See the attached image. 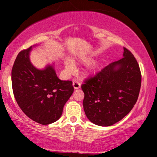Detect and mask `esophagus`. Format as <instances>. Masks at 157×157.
<instances>
[{"mask_svg": "<svg viewBox=\"0 0 157 157\" xmlns=\"http://www.w3.org/2000/svg\"><path fill=\"white\" fill-rule=\"evenodd\" d=\"M80 82H79L78 81H74L73 82V86H74V89H78L80 88Z\"/></svg>", "mask_w": 157, "mask_h": 157, "instance_id": "34e87169", "label": "esophagus"}]
</instances>
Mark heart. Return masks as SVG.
Returning <instances> with one entry per match:
<instances>
[{"instance_id":"obj_1","label":"heart","mask_w":157,"mask_h":157,"mask_svg":"<svg viewBox=\"0 0 157 157\" xmlns=\"http://www.w3.org/2000/svg\"><path fill=\"white\" fill-rule=\"evenodd\" d=\"M85 60L87 61L88 62V61L90 60V59L86 58L85 59ZM65 66H66V69H67V71H71L74 69V63L69 60H65ZM97 68V64L96 63H92L89 64V66H88L87 68H86V71H85V75H89V74L94 72V71H96Z\"/></svg>"}]
</instances>
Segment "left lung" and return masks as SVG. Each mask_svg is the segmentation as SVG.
<instances>
[{
    "label": "left lung",
    "instance_id": "1",
    "mask_svg": "<svg viewBox=\"0 0 157 157\" xmlns=\"http://www.w3.org/2000/svg\"><path fill=\"white\" fill-rule=\"evenodd\" d=\"M141 79L137 61L124 48L122 59L108 65L81 86L87 118L100 126L112 125L121 120L137 101Z\"/></svg>",
    "mask_w": 157,
    "mask_h": 157
}]
</instances>
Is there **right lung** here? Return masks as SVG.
<instances>
[{
	"label": "right lung",
	"instance_id": "add662e5",
	"mask_svg": "<svg viewBox=\"0 0 157 157\" xmlns=\"http://www.w3.org/2000/svg\"><path fill=\"white\" fill-rule=\"evenodd\" d=\"M32 46L16 57L12 69V85L19 107L28 117L41 125L57 121L74 92L71 81L60 80L53 65L38 69L32 64Z\"/></svg>",
	"mask_w": 157,
	"mask_h": 157
}]
</instances>
